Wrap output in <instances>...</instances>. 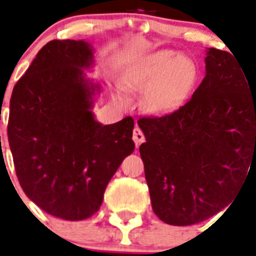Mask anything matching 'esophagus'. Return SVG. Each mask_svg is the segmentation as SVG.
<instances>
[{
	"label": "esophagus",
	"mask_w": 256,
	"mask_h": 256,
	"mask_svg": "<svg viewBox=\"0 0 256 256\" xmlns=\"http://www.w3.org/2000/svg\"><path fill=\"white\" fill-rule=\"evenodd\" d=\"M132 140H134V144H136V148H140V144L144 142V132H142V130L140 128H134V132H132Z\"/></svg>",
	"instance_id": "1"
}]
</instances>
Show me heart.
Listing matches in <instances>:
<instances>
[{"label": "heart", "mask_w": 256, "mask_h": 256, "mask_svg": "<svg viewBox=\"0 0 256 256\" xmlns=\"http://www.w3.org/2000/svg\"><path fill=\"white\" fill-rule=\"evenodd\" d=\"M195 68L190 58L176 56L172 50H158L144 57L126 80V86L144 92V106L152 112H166L175 108L194 81ZM120 104H128L120 88L114 92Z\"/></svg>", "instance_id": "obj_1"}]
</instances>
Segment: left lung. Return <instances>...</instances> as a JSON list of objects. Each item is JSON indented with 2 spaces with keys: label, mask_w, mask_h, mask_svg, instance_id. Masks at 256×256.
Wrapping results in <instances>:
<instances>
[{
  "label": "left lung",
  "mask_w": 256,
  "mask_h": 256,
  "mask_svg": "<svg viewBox=\"0 0 256 256\" xmlns=\"http://www.w3.org/2000/svg\"><path fill=\"white\" fill-rule=\"evenodd\" d=\"M204 64V78L187 104L138 120L152 210L172 226L218 214L256 166V80L251 85L227 52L207 48Z\"/></svg>",
  "instance_id": "1"
}]
</instances>
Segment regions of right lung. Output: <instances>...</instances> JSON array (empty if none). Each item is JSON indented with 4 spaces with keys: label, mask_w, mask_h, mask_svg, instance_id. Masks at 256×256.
<instances>
[{
    "label": "right lung",
    "mask_w": 256,
    "mask_h": 256,
    "mask_svg": "<svg viewBox=\"0 0 256 256\" xmlns=\"http://www.w3.org/2000/svg\"><path fill=\"white\" fill-rule=\"evenodd\" d=\"M85 40H54L42 48L16 84L10 98L8 138L26 196L65 220L100 210L108 183L130 156L134 120L102 124L92 108L100 82Z\"/></svg>",
    "instance_id": "1"
}]
</instances>
